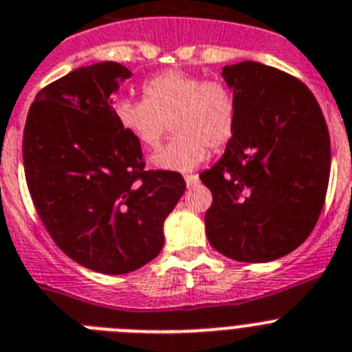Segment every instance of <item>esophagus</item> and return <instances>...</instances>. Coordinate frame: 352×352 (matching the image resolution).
<instances>
[{"label":"esophagus","instance_id":"1","mask_svg":"<svg viewBox=\"0 0 352 352\" xmlns=\"http://www.w3.org/2000/svg\"><path fill=\"white\" fill-rule=\"evenodd\" d=\"M186 179V184H188V188H193V186H197L198 184V175H186L184 177Z\"/></svg>","mask_w":352,"mask_h":352}]
</instances>
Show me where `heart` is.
Instances as JSON below:
<instances>
[{"mask_svg": "<svg viewBox=\"0 0 352 352\" xmlns=\"http://www.w3.org/2000/svg\"><path fill=\"white\" fill-rule=\"evenodd\" d=\"M143 100H118L115 118L145 148L161 143L168 124L175 138L152 155L154 166L188 172L228 145L235 129V100L219 81L166 70L143 83Z\"/></svg>", "mask_w": 352, "mask_h": 352, "instance_id": "b5f03b06", "label": "heart"}]
</instances>
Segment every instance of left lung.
Wrapping results in <instances>:
<instances>
[{"label":"left lung","instance_id":"obj_1","mask_svg":"<svg viewBox=\"0 0 352 352\" xmlns=\"http://www.w3.org/2000/svg\"><path fill=\"white\" fill-rule=\"evenodd\" d=\"M221 76L234 91L235 129L223 157L200 173L212 193L207 239L234 261H276L305 243L322 210L328 125L294 76L258 62L223 67Z\"/></svg>","mask_w":352,"mask_h":352}]
</instances>
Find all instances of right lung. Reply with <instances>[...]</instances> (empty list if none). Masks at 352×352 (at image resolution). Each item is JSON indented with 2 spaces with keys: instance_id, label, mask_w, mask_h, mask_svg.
<instances>
[{
  "instance_id": "add662e5",
  "label": "right lung",
  "mask_w": 352,
  "mask_h": 352,
  "mask_svg": "<svg viewBox=\"0 0 352 352\" xmlns=\"http://www.w3.org/2000/svg\"><path fill=\"white\" fill-rule=\"evenodd\" d=\"M131 70L115 62L69 72L36 94L23 136L33 206L56 246L104 274L136 271L163 250L182 175L145 170L142 145L118 125L113 94Z\"/></svg>"
}]
</instances>
